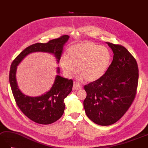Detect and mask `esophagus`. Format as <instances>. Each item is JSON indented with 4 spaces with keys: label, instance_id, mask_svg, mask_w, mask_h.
<instances>
[{
    "label": "esophagus",
    "instance_id": "obj_1",
    "mask_svg": "<svg viewBox=\"0 0 148 148\" xmlns=\"http://www.w3.org/2000/svg\"><path fill=\"white\" fill-rule=\"evenodd\" d=\"M82 88V86H81L80 84H79L77 82H74V84H73V90L74 91L75 90H81Z\"/></svg>",
    "mask_w": 148,
    "mask_h": 148
}]
</instances>
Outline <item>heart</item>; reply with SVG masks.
Instances as JSON below:
<instances>
[{"mask_svg":"<svg viewBox=\"0 0 148 148\" xmlns=\"http://www.w3.org/2000/svg\"><path fill=\"white\" fill-rule=\"evenodd\" d=\"M111 54L105 47L92 42H81L69 47L67 53L61 57L60 64L65 74L70 75L77 67V74L86 81H94L106 73Z\"/></svg>","mask_w":148,"mask_h":148,"instance_id":"1","label":"heart"}]
</instances>
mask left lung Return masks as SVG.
<instances>
[{"mask_svg": "<svg viewBox=\"0 0 148 148\" xmlns=\"http://www.w3.org/2000/svg\"><path fill=\"white\" fill-rule=\"evenodd\" d=\"M113 59L105 74L84 86L83 102L88 117L99 125H110L121 119L135 98L139 79L137 62L124 47L106 42Z\"/></svg>", "mask_w": 148, "mask_h": 148, "instance_id": "8db88e82", "label": "left lung"}]
</instances>
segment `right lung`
<instances>
[{
	"instance_id": "1",
	"label": "right lung",
	"mask_w": 148,
	"mask_h": 148,
	"mask_svg": "<svg viewBox=\"0 0 148 148\" xmlns=\"http://www.w3.org/2000/svg\"><path fill=\"white\" fill-rule=\"evenodd\" d=\"M69 38L68 35H63L47 43L32 45L22 51L11 64L9 82L16 104L27 117L37 123L50 124L62 116L65 110L64 99L71 92L73 81L58 74L49 91L40 97H31L23 94L19 89L16 77L17 66L27 55L36 51L52 53L57 58V63H59L64 45ZM57 73H60L58 67Z\"/></svg>"
}]
</instances>
